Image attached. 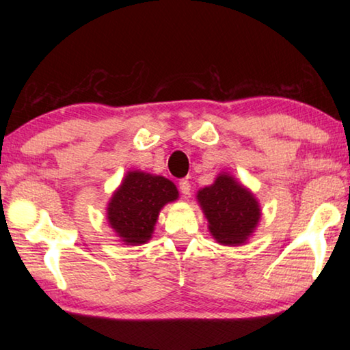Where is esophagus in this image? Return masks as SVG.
<instances>
[{
  "instance_id": "1",
  "label": "esophagus",
  "mask_w": 350,
  "mask_h": 350,
  "mask_svg": "<svg viewBox=\"0 0 350 350\" xmlns=\"http://www.w3.org/2000/svg\"><path fill=\"white\" fill-rule=\"evenodd\" d=\"M179 189H180L183 199H188L189 191H191V185H189V182L185 180V179H182V180L179 182Z\"/></svg>"
}]
</instances>
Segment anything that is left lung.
<instances>
[{
    "instance_id": "1",
    "label": "left lung",
    "mask_w": 350,
    "mask_h": 350,
    "mask_svg": "<svg viewBox=\"0 0 350 350\" xmlns=\"http://www.w3.org/2000/svg\"><path fill=\"white\" fill-rule=\"evenodd\" d=\"M196 199L208 221L210 234L221 245H244L262 216L252 189L225 171L217 174L211 185L200 188Z\"/></svg>"
}]
</instances>
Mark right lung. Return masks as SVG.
<instances>
[{
    "label": "right lung",
    "instance_id": "obj_1",
    "mask_svg": "<svg viewBox=\"0 0 350 350\" xmlns=\"http://www.w3.org/2000/svg\"><path fill=\"white\" fill-rule=\"evenodd\" d=\"M179 191L163 176L128 171L106 205L109 228L125 245H142L152 238L159 213Z\"/></svg>",
    "mask_w": 350,
    "mask_h": 350
}]
</instances>
